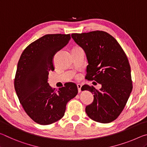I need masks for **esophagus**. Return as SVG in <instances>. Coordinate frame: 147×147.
Masks as SVG:
<instances>
[{"mask_svg": "<svg viewBox=\"0 0 147 147\" xmlns=\"http://www.w3.org/2000/svg\"><path fill=\"white\" fill-rule=\"evenodd\" d=\"M77 86H78V92H80L81 88V86H82V85H81V84H78V85H77Z\"/></svg>", "mask_w": 147, "mask_h": 147, "instance_id": "esophagus-1", "label": "esophagus"}]
</instances>
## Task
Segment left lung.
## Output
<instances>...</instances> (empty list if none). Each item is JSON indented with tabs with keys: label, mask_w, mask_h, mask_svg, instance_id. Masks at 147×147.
Masks as SVG:
<instances>
[{
	"label": "left lung",
	"mask_w": 147,
	"mask_h": 147,
	"mask_svg": "<svg viewBox=\"0 0 147 147\" xmlns=\"http://www.w3.org/2000/svg\"><path fill=\"white\" fill-rule=\"evenodd\" d=\"M71 38L85 51L88 65L85 79L102 85L97 90L83 85L94 94V100L85 111L91 119L109 123L123 111L132 90L131 69L126 53L115 38L106 32L95 30L74 33Z\"/></svg>",
	"instance_id": "left-lung-1"
}]
</instances>
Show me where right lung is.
<instances>
[{
  "label": "right lung",
  "instance_id": "1",
  "mask_svg": "<svg viewBox=\"0 0 147 147\" xmlns=\"http://www.w3.org/2000/svg\"><path fill=\"white\" fill-rule=\"evenodd\" d=\"M70 34H46L31 43L21 54L18 63L14 87L25 111L34 121L48 125L63 117L67 103L78 94L74 83L59 89L47 83L53 71V59L68 44Z\"/></svg>",
  "mask_w": 147,
  "mask_h": 147
}]
</instances>
